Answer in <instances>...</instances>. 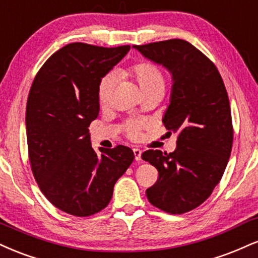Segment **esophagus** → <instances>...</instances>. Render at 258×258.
I'll use <instances>...</instances> for the list:
<instances>
[{"label": "esophagus", "mask_w": 258, "mask_h": 258, "mask_svg": "<svg viewBox=\"0 0 258 258\" xmlns=\"http://www.w3.org/2000/svg\"><path fill=\"white\" fill-rule=\"evenodd\" d=\"M133 154H135L136 161H141L142 160V150H141V149H133Z\"/></svg>", "instance_id": "esophagus-1"}]
</instances>
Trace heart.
<instances>
[{"mask_svg": "<svg viewBox=\"0 0 258 258\" xmlns=\"http://www.w3.org/2000/svg\"><path fill=\"white\" fill-rule=\"evenodd\" d=\"M131 74L137 80L142 94H164L166 78L159 67L149 62H141L131 68ZM116 77L114 73L105 74L98 84V99L101 104H107L113 94ZM141 130L139 122H130L127 125V133L130 137L137 138Z\"/></svg>", "mask_w": 258, "mask_h": 258, "instance_id": "obj_1", "label": "heart"}]
</instances>
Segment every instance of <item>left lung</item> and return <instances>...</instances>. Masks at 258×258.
Segmentation results:
<instances>
[{
  "label": "left lung",
  "instance_id": "obj_1",
  "mask_svg": "<svg viewBox=\"0 0 258 258\" xmlns=\"http://www.w3.org/2000/svg\"><path fill=\"white\" fill-rule=\"evenodd\" d=\"M172 76V92L162 122L176 133V149L148 150L142 159L159 170L147 190L153 206L182 214L201 206L221 180L233 142L227 91L218 68L184 39L133 45Z\"/></svg>",
  "mask_w": 258,
  "mask_h": 258
}]
</instances>
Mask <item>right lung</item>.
<instances>
[{"instance_id": "right-lung-1", "label": "right lung", "mask_w": 258, "mask_h": 258, "mask_svg": "<svg viewBox=\"0 0 258 258\" xmlns=\"http://www.w3.org/2000/svg\"><path fill=\"white\" fill-rule=\"evenodd\" d=\"M130 48L71 43L46 60L31 86L26 105L31 168L49 202L71 215L104 209L135 159L123 145L96 153L89 133L99 113L98 84Z\"/></svg>"}]
</instances>
